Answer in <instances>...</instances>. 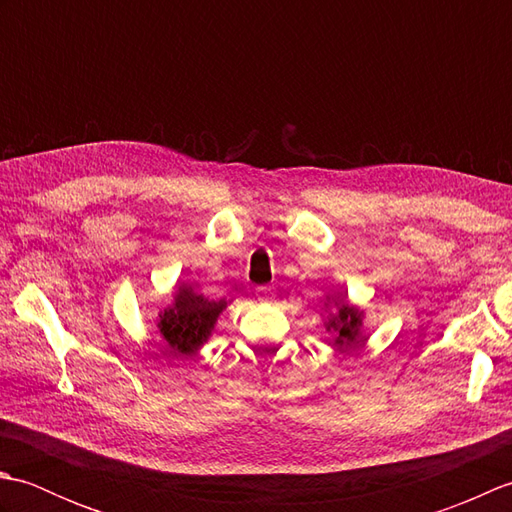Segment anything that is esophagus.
I'll use <instances>...</instances> for the list:
<instances>
[{"label": "esophagus", "instance_id": "obj_1", "mask_svg": "<svg viewBox=\"0 0 512 512\" xmlns=\"http://www.w3.org/2000/svg\"><path fill=\"white\" fill-rule=\"evenodd\" d=\"M273 288H270V286H259L257 288V299L259 301H270V299H273Z\"/></svg>", "mask_w": 512, "mask_h": 512}]
</instances>
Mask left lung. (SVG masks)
Here are the masks:
<instances>
[{
	"instance_id": "left-lung-1",
	"label": "left lung",
	"mask_w": 512,
	"mask_h": 512,
	"mask_svg": "<svg viewBox=\"0 0 512 512\" xmlns=\"http://www.w3.org/2000/svg\"><path fill=\"white\" fill-rule=\"evenodd\" d=\"M336 297V295H334ZM336 314L325 323V330L334 332V345L336 347H352L361 339V328H363V312L350 306L343 295L334 299Z\"/></svg>"
}]
</instances>
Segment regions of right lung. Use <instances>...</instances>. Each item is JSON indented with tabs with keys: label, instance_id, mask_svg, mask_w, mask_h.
Here are the masks:
<instances>
[{
	"label": "right lung",
	"instance_id": "add662e5",
	"mask_svg": "<svg viewBox=\"0 0 512 512\" xmlns=\"http://www.w3.org/2000/svg\"><path fill=\"white\" fill-rule=\"evenodd\" d=\"M224 308V299L211 301L191 286H180L171 306L158 314L160 336L176 356L195 354L211 336Z\"/></svg>",
	"mask_w": 512,
	"mask_h": 512
}]
</instances>
